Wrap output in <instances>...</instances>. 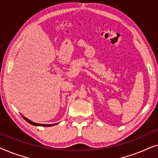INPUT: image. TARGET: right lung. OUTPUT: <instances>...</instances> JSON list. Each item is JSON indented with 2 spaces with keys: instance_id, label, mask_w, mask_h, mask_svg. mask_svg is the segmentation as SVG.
Masks as SVG:
<instances>
[{
  "instance_id": "add662e5",
  "label": "right lung",
  "mask_w": 158,
  "mask_h": 158,
  "mask_svg": "<svg viewBox=\"0 0 158 158\" xmlns=\"http://www.w3.org/2000/svg\"><path fill=\"white\" fill-rule=\"evenodd\" d=\"M22 116V117L24 118V119L27 121L28 123H29V124H31L32 125H34V126H41V127H52V126H55L56 124H58V123H56V124H38V123H35V122H31V120H29V118H26L24 116L21 115Z\"/></svg>"
}]
</instances>
